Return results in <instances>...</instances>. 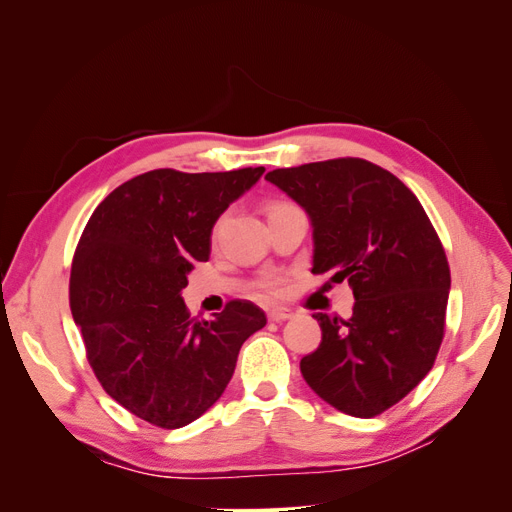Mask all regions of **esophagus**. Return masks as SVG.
Segmentation results:
<instances>
[{
  "label": "esophagus",
  "instance_id": "1",
  "mask_svg": "<svg viewBox=\"0 0 512 512\" xmlns=\"http://www.w3.org/2000/svg\"><path fill=\"white\" fill-rule=\"evenodd\" d=\"M267 316L271 322H284V320L292 318V312L288 307H273V309H269Z\"/></svg>",
  "mask_w": 512,
  "mask_h": 512
}]
</instances>
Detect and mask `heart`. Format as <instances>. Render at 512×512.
Here are the masks:
<instances>
[{
  "instance_id": "heart-1",
  "label": "heart",
  "mask_w": 512,
  "mask_h": 512,
  "mask_svg": "<svg viewBox=\"0 0 512 512\" xmlns=\"http://www.w3.org/2000/svg\"><path fill=\"white\" fill-rule=\"evenodd\" d=\"M277 205H284V203H275V205H271V209L277 207ZM215 228H218V226H215ZM282 284H284V280L280 275H267V277H262V280H260L262 292H267L269 297H277V294L282 292Z\"/></svg>"
}]
</instances>
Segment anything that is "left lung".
I'll return each instance as SVG.
<instances>
[{"label": "left lung", "mask_w": 512, "mask_h": 512, "mask_svg": "<svg viewBox=\"0 0 512 512\" xmlns=\"http://www.w3.org/2000/svg\"><path fill=\"white\" fill-rule=\"evenodd\" d=\"M307 211L312 273L348 280V320L314 314L322 342L301 359L314 393L339 412L371 418L395 406L436 361L451 269L423 205L393 173L337 158L265 177Z\"/></svg>", "instance_id": "left-lung-1"}]
</instances>
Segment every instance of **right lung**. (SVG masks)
Listing matches in <instances>:
<instances>
[{
	"label": "right lung",
	"instance_id": "1",
	"mask_svg": "<svg viewBox=\"0 0 512 512\" xmlns=\"http://www.w3.org/2000/svg\"><path fill=\"white\" fill-rule=\"evenodd\" d=\"M265 168L149 170L108 194L76 245L70 309L102 389L134 416L179 429L205 414L235 374L243 342L267 324L252 301L196 320L181 299L207 262L211 228Z\"/></svg>",
	"mask_w": 512,
	"mask_h": 512
}]
</instances>
